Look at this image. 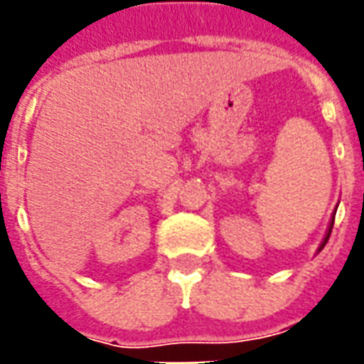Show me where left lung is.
<instances>
[{"label": "left lung", "mask_w": 364, "mask_h": 364, "mask_svg": "<svg viewBox=\"0 0 364 364\" xmlns=\"http://www.w3.org/2000/svg\"><path fill=\"white\" fill-rule=\"evenodd\" d=\"M333 218H336V213H333V216H331V222H329V228H328V232H326V237H323V242H321L320 247H318V252H321V250H323V245L328 244L329 234H331V228H333Z\"/></svg>", "instance_id": "1"}]
</instances>
